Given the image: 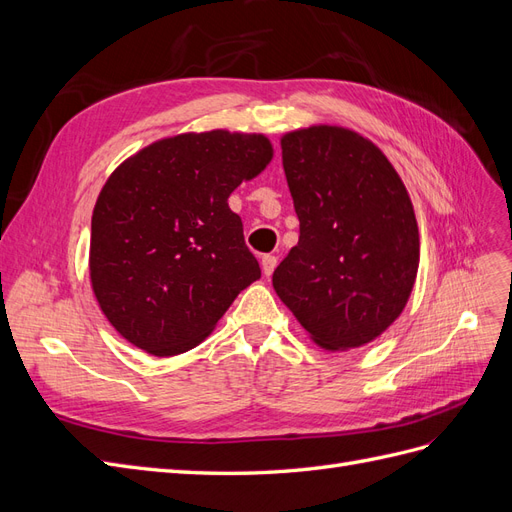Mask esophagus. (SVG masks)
<instances>
[{
	"label": "esophagus",
	"mask_w": 512,
	"mask_h": 512,
	"mask_svg": "<svg viewBox=\"0 0 512 512\" xmlns=\"http://www.w3.org/2000/svg\"><path fill=\"white\" fill-rule=\"evenodd\" d=\"M275 267H277V258L275 256H262V273L269 277L275 271Z\"/></svg>",
	"instance_id": "34e87169"
}]
</instances>
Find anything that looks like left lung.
Returning <instances> with one entry per match:
<instances>
[{"mask_svg": "<svg viewBox=\"0 0 512 512\" xmlns=\"http://www.w3.org/2000/svg\"><path fill=\"white\" fill-rule=\"evenodd\" d=\"M282 162L301 235L273 273L277 297L322 348L374 342L404 312L421 258L404 181L339 126L284 134Z\"/></svg>", "mask_w": 512, "mask_h": 512, "instance_id": "obj_1", "label": "left lung"}]
</instances>
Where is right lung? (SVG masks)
<instances>
[{"label": "right lung", "mask_w": 512, "mask_h": 512, "mask_svg": "<svg viewBox=\"0 0 512 512\" xmlns=\"http://www.w3.org/2000/svg\"><path fill=\"white\" fill-rule=\"evenodd\" d=\"M271 158L265 134L211 130L162 138L113 170L91 215L89 277L121 337L188 352L258 280L228 196Z\"/></svg>", "instance_id": "add662e5"}]
</instances>
